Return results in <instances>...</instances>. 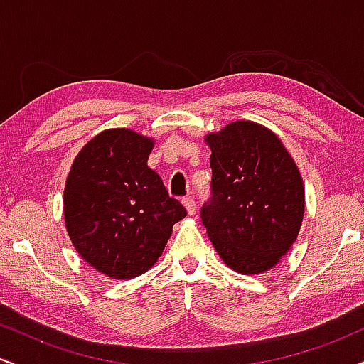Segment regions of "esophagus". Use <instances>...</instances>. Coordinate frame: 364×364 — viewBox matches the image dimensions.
I'll return each instance as SVG.
<instances>
[{
  "mask_svg": "<svg viewBox=\"0 0 364 364\" xmlns=\"http://www.w3.org/2000/svg\"><path fill=\"white\" fill-rule=\"evenodd\" d=\"M183 205H185L188 214H190V215L195 214L196 205H195V200L191 198V196H186V198H183Z\"/></svg>",
  "mask_w": 364,
  "mask_h": 364,
  "instance_id": "esophagus-1",
  "label": "esophagus"
}]
</instances>
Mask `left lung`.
<instances>
[{
  "mask_svg": "<svg viewBox=\"0 0 364 364\" xmlns=\"http://www.w3.org/2000/svg\"><path fill=\"white\" fill-rule=\"evenodd\" d=\"M212 198L202 223L229 269L255 275L291 250L304 215V185L277 135L255 121H232L205 136Z\"/></svg>",
  "mask_w": 364,
  "mask_h": 364,
  "instance_id": "8db88e82",
  "label": "left lung"
}]
</instances>
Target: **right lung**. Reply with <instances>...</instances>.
I'll return each mask as SVG.
<instances>
[{
    "mask_svg": "<svg viewBox=\"0 0 364 364\" xmlns=\"http://www.w3.org/2000/svg\"><path fill=\"white\" fill-rule=\"evenodd\" d=\"M154 140L127 128L95 135L75 157L63 214L78 255L118 281L156 265L173 225L186 215L147 166Z\"/></svg>",
    "mask_w": 364,
    "mask_h": 364,
    "instance_id": "add662e5",
    "label": "right lung"
}]
</instances>
